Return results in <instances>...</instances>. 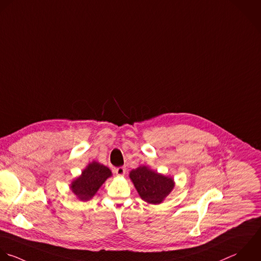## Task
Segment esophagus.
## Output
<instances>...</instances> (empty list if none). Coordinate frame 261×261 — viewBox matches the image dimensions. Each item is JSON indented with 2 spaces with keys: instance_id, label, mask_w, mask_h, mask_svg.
Instances as JSON below:
<instances>
[{
  "instance_id": "34e87169",
  "label": "esophagus",
  "mask_w": 261,
  "mask_h": 261,
  "mask_svg": "<svg viewBox=\"0 0 261 261\" xmlns=\"http://www.w3.org/2000/svg\"><path fill=\"white\" fill-rule=\"evenodd\" d=\"M114 172H115L116 175H118V176H124L125 173H126V168H125V167H119V168L115 169Z\"/></svg>"
}]
</instances>
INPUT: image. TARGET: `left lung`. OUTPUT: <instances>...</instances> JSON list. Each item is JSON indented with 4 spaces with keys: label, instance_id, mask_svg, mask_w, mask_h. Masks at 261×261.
Wrapping results in <instances>:
<instances>
[{
    "label": "left lung",
    "instance_id": "8db88e82",
    "mask_svg": "<svg viewBox=\"0 0 261 261\" xmlns=\"http://www.w3.org/2000/svg\"><path fill=\"white\" fill-rule=\"evenodd\" d=\"M129 177L141 199L151 204L162 203L175 186L172 178L159 174L145 166L132 170Z\"/></svg>",
    "mask_w": 261,
    "mask_h": 261
}]
</instances>
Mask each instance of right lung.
<instances>
[{
	"label": "right lung",
	"instance_id": "add662e5",
	"mask_svg": "<svg viewBox=\"0 0 261 261\" xmlns=\"http://www.w3.org/2000/svg\"><path fill=\"white\" fill-rule=\"evenodd\" d=\"M111 176L112 172L108 167L92 162L82 171V174L71 183L70 188L77 198L81 201H87L95 195L100 186Z\"/></svg>",
	"mask_w": 261,
	"mask_h": 261
}]
</instances>
